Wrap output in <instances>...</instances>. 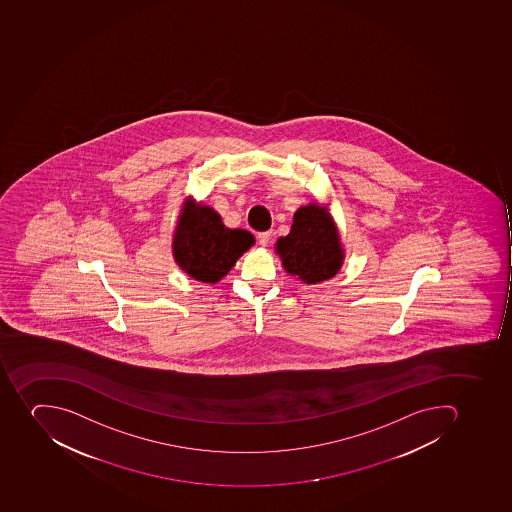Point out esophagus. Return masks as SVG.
Returning a JSON list of instances; mask_svg holds the SVG:
<instances>
[{
	"mask_svg": "<svg viewBox=\"0 0 512 512\" xmlns=\"http://www.w3.org/2000/svg\"><path fill=\"white\" fill-rule=\"evenodd\" d=\"M258 242L261 246H267V243L270 242V232H261V234H258Z\"/></svg>",
	"mask_w": 512,
	"mask_h": 512,
	"instance_id": "obj_1",
	"label": "esophagus"
}]
</instances>
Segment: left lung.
Segmentation results:
<instances>
[{
    "instance_id": "obj_1",
    "label": "left lung",
    "mask_w": 512,
    "mask_h": 512,
    "mask_svg": "<svg viewBox=\"0 0 512 512\" xmlns=\"http://www.w3.org/2000/svg\"><path fill=\"white\" fill-rule=\"evenodd\" d=\"M277 253L286 272L307 285L334 277L344 258L336 227L318 205L294 213L290 234L278 238Z\"/></svg>"
}]
</instances>
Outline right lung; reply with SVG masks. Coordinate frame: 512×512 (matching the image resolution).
<instances>
[{
	"mask_svg": "<svg viewBox=\"0 0 512 512\" xmlns=\"http://www.w3.org/2000/svg\"><path fill=\"white\" fill-rule=\"evenodd\" d=\"M254 243L242 229H227L210 206L186 203L174 234V259L190 277L216 283Z\"/></svg>",
	"mask_w": 512,
	"mask_h": 512,
	"instance_id": "right-lung-1",
	"label": "right lung"
}]
</instances>
